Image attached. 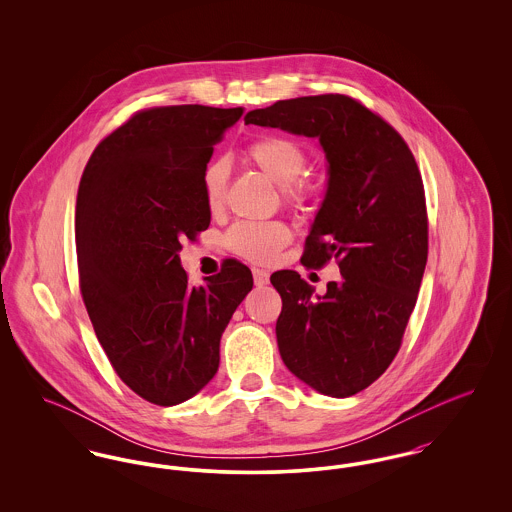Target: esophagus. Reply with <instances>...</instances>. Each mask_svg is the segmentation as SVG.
Segmentation results:
<instances>
[{"instance_id": "1", "label": "esophagus", "mask_w": 512, "mask_h": 512, "mask_svg": "<svg viewBox=\"0 0 512 512\" xmlns=\"http://www.w3.org/2000/svg\"><path fill=\"white\" fill-rule=\"evenodd\" d=\"M268 272L267 270H263V268H253V282H255V286H265L268 284Z\"/></svg>"}]
</instances>
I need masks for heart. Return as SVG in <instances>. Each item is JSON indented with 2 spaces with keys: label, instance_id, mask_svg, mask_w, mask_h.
<instances>
[{
  "label": "heart",
  "instance_id": "obj_1",
  "mask_svg": "<svg viewBox=\"0 0 512 512\" xmlns=\"http://www.w3.org/2000/svg\"><path fill=\"white\" fill-rule=\"evenodd\" d=\"M244 159L280 186L286 205L303 209L320 195V184L305 176L309 163L307 149L284 134H263L244 147ZM228 186V167L224 161H211L201 172V190L209 211L217 213L224 205ZM292 242V228L284 220L238 222L224 234V245L245 261L268 265Z\"/></svg>",
  "mask_w": 512,
  "mask_h": 512
}]
</instances>
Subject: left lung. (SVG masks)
<instances>
[{"instance_id":"left-lung-1","label":"left lung","mask_w":512,"mask_h":512,"mask_svg":"<svg viewBox=\"0 0 512 512\" xmlns=\"http://www.w3.org/2000/svg\"><path fill=\"white\" fill-rule=\"evenodd\" d=\"M245 124L318 138L326 151L328 192L301 265L336 261L340 282L313 295L299 272H274L276 338L299 380L330 397L355 395L399 353L426 268L428 211L413 151L390 122L343 94L282 99L249 111Z\"/></svg>"}]
</instances>
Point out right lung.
Wrapping results in <instances>:
<instances>
[{"mask_svg":"<svg viewBox=\"0 0 512 512\" xmlns=\"http://www.w3.org/2000/svg\"><path fill=\"white\" fill-rule=\"evenodd\" d=\"M242 107L167 105L136 111L107 134L76 195L78 282L99 343L122 382L159 407L209 384L220 336L253 288L251 270L224 259L195 288L182 244L209 228L201 172Z\"/></svg>","mask_w":512,"mask_h":512,"instance_id":"obj_1","label":"right lung"}]
</instances>
